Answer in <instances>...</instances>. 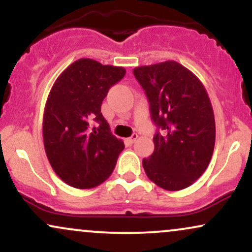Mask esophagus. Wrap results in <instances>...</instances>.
<instances>
[{"instance_id":"1","label":"esophagus","mask_w":252,"mask_h":252,"mask_svg":"<svg viewBox=\"0 0 252 252\" xmlns=\"http://www.w3.org/2000/svg\"><path fill=\"white\" fill-rule=\"evenodd\" d=\"M137 138H138V135L137 134H132L131 137L126 138V142L130 143V144H132V143L136 142V140H137Z\"/></svg>"}]
</instances>
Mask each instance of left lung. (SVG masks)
Listing matches in <instances>:
<instances>
[{
  "label": "left lung",
  "instance_id": "obj_1",
  "mask_svg": "<svg viewBox=\"0 0 252 252\" xmlns=\"http://www.w3.org/2000/svg\"><path fill=\"white\" fill-rule=\"evenodd\" d=\"M146 92L158 126L155 149L142 164L161 189L180 190L202 175L212 158L216 122L209 94L199 78L168 60L132 71Z\"/></svg>",
  "mask_w": 252,
  "mask_h": 252
}]
</instances>
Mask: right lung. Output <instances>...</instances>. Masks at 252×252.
Returning <instances> with one entry per match:
<instances>
[{
    "label": "right lung",
    "instance_id": "obj_1",
    "mask_svg": "<svg viewBox=\"0 0 252 252\" xmlns=\"http://www.w3.org/2000/svg\"><path fill=\"white\" fill-rule=\"evenodd\" d=\"M124 74L123 67L83 58L52 86L43 112V144L52 168L72 187L92 189L105 181L124 149L100 112L109 89Z\"/></svg>",
    "mask_w": 252,
    "mask_h": 252
}]
</instances>
